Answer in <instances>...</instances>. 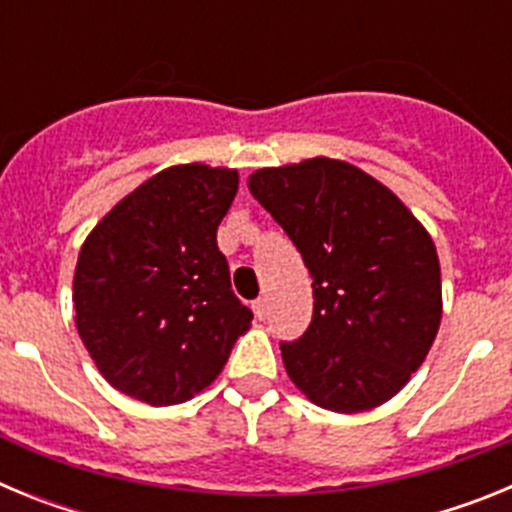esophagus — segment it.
I'll list each match as a JSON object with an SVG mask.
<instances>
[{
    "mask_svg": "<svg viewBox=\"0 0 512 512\" xmlns=\"http://www.w3.org/2000/svg\"><path fill=\"white\" fill-rule=\"evenodd\" d=\"M251 307H253V315H256V318H259V320H264L266 312H269V305H266L264 297H259V300H253Z\"/></svg>",
    "mask_w": 512,
    "mask_h": 512,
    "instance_id": "1",
    "label": "esophagus"
}]
</instances>
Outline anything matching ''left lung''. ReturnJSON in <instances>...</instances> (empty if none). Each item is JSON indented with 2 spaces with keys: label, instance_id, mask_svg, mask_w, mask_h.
Returning <instances> with one entry per match:
<instances>
[{
  "label": "left lung",
  "instance_id": "obj_1",
  "mask_svg": "<svg viewBox=\"0 0 512 512\" xmlns=\"http://www.w3.org/2000/svg\"><path fill=\"white\" fill-rule=\"evenodd\" d=\"M312 277V323L282 359L318 408L364 413L410 382L441 325L436 243L392 189L338 158L248 176Z\"/></svg>",
  "mask_w": 512,
  "mask_h": 512
}]
</instances>
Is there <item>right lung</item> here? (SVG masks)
Listing matches in <instances>:
<instances>
[{
  "label": "right lung",
  "mask_w": 512,
  "mask_h": 512,
  "mask_svg": "<svg viewBox=\"0 0 512 512\" xmlns=\"http://www.w3.org/2000/svg\"><path fill=\"white\" fill-rule=\"evenodd\" d=\"M238 171L179 164L125 194L81 243L74 323L99 374L122 395L164 408L223 372L253 312L230 289L217 225Z\"/></svg>",
  "instance_id": "add662e5"
}]
</instances>
